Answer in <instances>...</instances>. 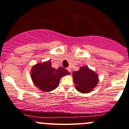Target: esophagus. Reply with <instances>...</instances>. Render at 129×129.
<instances>
[{"label": "esophagus", "mask_w": 129, "mask_h": 129, "mask_svg": "<svg viewBox=\"0 0 129 129\" xmlns=\"http://www.w3.org/2000/svg\"><path fill=\"white\" fill-rule=\"evenodd\" d=\"M67 71H68L69 72H72V70H71V69L70 68V67H68V68L67 69Z\"/></svg>", "instance_id": "esophagus-1"}]
</instances>
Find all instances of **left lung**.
Instances as JSON below:
<instances>
[{"label": "left lung", "mask_w": 129, "mask_h": 129, "mask_svg": "<svg viewBox=\"0 0 129 129\" xmlns=\"http://www.w3.org/2000/svg\"><path fill=\"white\" fill-rule=\"evenodd\" d=\"M72 74L76 89L82 93L92 91L99 81L97 74L87 66L81 67L79 71H74Z\"/></svg>", "instance_id": "obj_1"}]
</instances>
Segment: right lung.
I'll return each instance as SVG.
<instances>
[{
	"instance_id": "obj_1",
	"label": "right lung",
	"mask_w": 129,
	"mask_h": 129,
	"mask_svg": "<svg viewBox=\"0 0 129 129\" xmlns=\"http://www.w3.org/2000/svg\"><path fill=\"white\" fill-rule=\"evenodd\" d=\"M68 74L69 72L63 67H52L50 60L37 63L31 71L33 83L43 91H51L57 88L61 77Z\"/></svg>"
}]
</instances>
